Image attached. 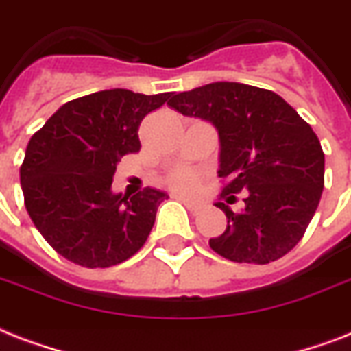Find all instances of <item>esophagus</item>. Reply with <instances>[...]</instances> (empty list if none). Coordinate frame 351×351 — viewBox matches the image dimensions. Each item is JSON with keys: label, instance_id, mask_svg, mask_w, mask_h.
I'll return each instance as SVG.
<instances>
[{"label": "esophagus", "instance_id": "34e87169", "mask_svg": "<svg viewBox=\"0 0 351 351\" xmlns=\"http://www.w3.org/2000/svg\"><path fill=\"white\" fill-rule=\"evenodd\" d=\"M181 201H183L184 206H186V208H189L190 213H197V210H199V208H201V206L197 205V203H194V201L184 199V197H181Z\"/></svg>", "mask_w": 351, "mask_h": 351}]
</instances>
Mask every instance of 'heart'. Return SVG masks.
Returning a JSON list of instances; mask_svg holds the SVG:
<instances>
[{
  "mask_svg": "<svg viewBox=\"0 0 351 351\" xmlns=\"http://www.w3.org/2000/svg\"><path fill=\"white\" fill-rule=\"evenodd\" d=\"M168 189H172L173 192L179 194H192L195 189L199 186V178L197 173L192 170H178V172L170 173L167 178Z\"/></svg>",
  "mask_w": 351,
  "mask_h": 351,
  "instance_id": "obj_1",
  "label": "heart"
}]
</instances>
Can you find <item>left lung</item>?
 Wrapping results in <instances>:
<instances>
[{"label":"left lung","instance_id":"8db88e82","mask_svg":"<svg viewBox=\"0 0 351 351\" xmlns=\"http://www.w3.org/2000/svg\"><path fill=\"white\" fill-rule=\"evenodd\" d=\"M170 108L210 121L219 133V199L243 208L208 245L238 263L274 262L302 240L324 189V152L308 122L280 95L238 82H214L172 95Z\"/></svg>","mask_w":351,"mask_h":351}]
</instances>
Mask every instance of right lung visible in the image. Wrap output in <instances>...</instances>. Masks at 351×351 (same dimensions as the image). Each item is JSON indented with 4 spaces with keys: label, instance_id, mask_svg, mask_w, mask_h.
I'll use <instances>...</instances> for the list:
<instances>
[{
    "label": "right lung",
    "instance_id": "obj_1",
    "mask_svg": "<svg viewBox=\"0 0 351 351\" xmlns=\"http://www.w3.org/2000/svg\"><path fill=\"white\" fill-rule=\"evenodd\" d=\"M172 93L106 89L69 100L29 141L20 167L25 208L54 251L82 267H111L145 245L157 206L146 186L111 192L117 162L141 150L138 126Z\"/></svg>",
    "mask_w": 351,
    "mask_h": 351
}]
</instances>
